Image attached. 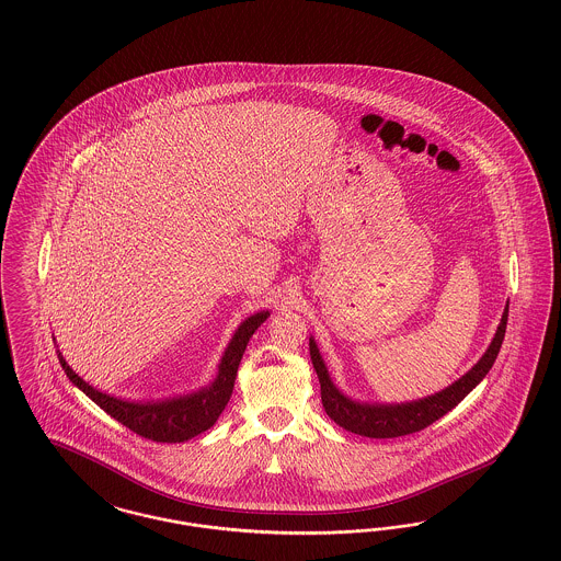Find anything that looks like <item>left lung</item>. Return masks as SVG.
Returning <instances> with one entry per match:
<instances>
[{"mask_svg":"<svg viewBox=\"0 0 561 561\" xmlns=\"http://www.w3.org/2000/svg\"><path fill=\"white\" fill-rule=\"evenodd\" d=\"M507 310H510V302L503 309L502 321L495 331V337L491 340L489 348L474 367L442 391L421 398V400H414V402H402V404H377V402L368 404V402L352 400L346 393H342L331 381L328 367L321 358V352L317 348V342L310 337V360H312V367L317 370V377L321 383V400H323V408H325L329 419L350 433L370 437V439L402 437V435H410V433H416V431H423L425 426L433 425L451 408L458 407L463 398L483 381L484 375L493 367L500 348H502L505 325H507Z\"/></svg>","mask_w":561,"mask_h":561,"instance_id":"obj_1","label":"left lung"}]
</instances>
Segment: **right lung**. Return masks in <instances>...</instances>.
Masks as SVG:
<instances>
[{"label": "right lung", "instance_id": "obj_1", "mask_svg": "<svg viewBox=\"0 0 561 561\" xmlns=\"http://www.w3.org/2000/svg\"><path fill=\"white\" fill-rule=\"evenodd\" d=\"M267 317H270V310H261L251 314L249 319H244L236 329L228 348L224 352L211 383L186 396H174V398L151 400V402L124 400V398L103 393L98 387L89 386L70 368L58 350L59 365L68 375V379L82 393H87L101 410L114 416L117 423L128 426L145 439L159 442V444H180V442L193 439L198 433L211 428L217 423L219 414L230 402L236 373L247 344L252 333L261 328V323H265Z\"/></svg>", "mask_w": 561, "mask_h": 561}]
</instances>
